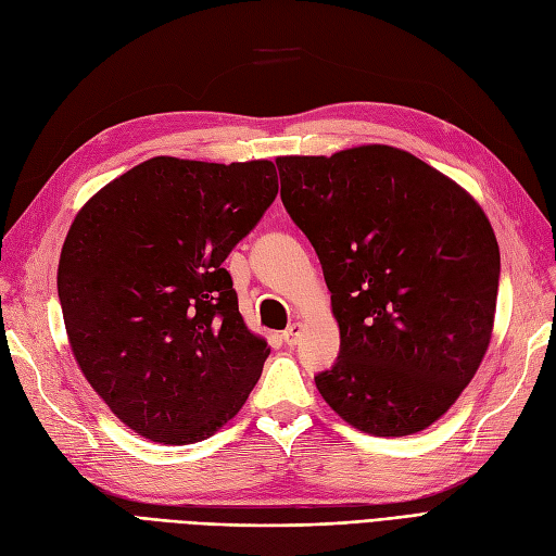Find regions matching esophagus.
Here are the masks:
<instances>
[{
  "instance_id": "1",
  "label": "esophagus",
  "mask_w": 556,
  "mask_h": 556,
  "mask_svg": "<svg viewBox=\"0 0 556 556\" xmlns=\"http://www.w3.org/2000/svg\"><path fill=\"white\" fill-rule=\"evenodd\" d=\"M302 332H304L302 325H299V323H292L288 329H285V332H282L280 337H282V341H285V343H288V346H296L299 339H302Z\"/></svg>"
}]
</instances>
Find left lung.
<instances>
[{"mask_svg":"<svg viewBox=\"0 0 556 556\" xmlns=\"http://www.w3.org/2000/svg\"><path fill=\"white\" fill-rule=\"evenodd\" d=\"M280 199L332 292L341 346L315 374L343 421L404 438L452 407L489 349L501 252L484 210L388 144L280 156Z\"/></svg>","mask_w":556,"mask_h":556,"instance_id":"left-lung-1","label":"left lung"}]
</instances>
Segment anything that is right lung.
<instances>
[{"label":"right lung","instance_id":"1","mask_svg":"<svg viewBox=\"0 0 556 556\" xmlns=\"http://www.w3.org/2000/svg\"><path fill=\"white\" fill-rule=\"evenodd\" d=\"M278 193L271 161L149 159L72 222L58 296L74 357L142 438L191 444L238 414L266 341L238 313L224 260Z\"/></svg>","mask_w":556,"mask_h":556}]
</instances>
